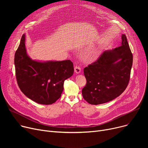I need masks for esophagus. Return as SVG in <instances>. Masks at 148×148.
Instances as JSON below:
<instances>
[{
  "label": "esophagus",
  "mask_w": 148,
  "mask_h": 148,
  "mask_svg": "<svg viewBox=\"0 0 148 148\" xmlns=\"http://www.w3.org/2000/svg\"><path fill=\"white\" fill-rule=\"evenodd\" d=\"M74 71L76 74H79L81 72V68L79 66H75L74 68Z\"/></svg>",
  "instance_id": "1"
}]
</instances>
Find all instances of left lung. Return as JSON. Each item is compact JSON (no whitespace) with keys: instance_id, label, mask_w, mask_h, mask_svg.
<instances>
[{"instance_id":"1","label":"left lung","mask_w":148,"mask_h":148,"mask_svg":"<svg viewBox=\"0 0 148 148\" xmlns=\"http://www.w3.org/2000/svg\"><path fill=\"white\" fill-rule=\"evenodd\" d=\"M133 54L125 35H122L121 45L106 50L97 61L84 69L87 83L82 95L93 105L104 104L119 97L130 80Z\"/></svg>"}]
</instances>
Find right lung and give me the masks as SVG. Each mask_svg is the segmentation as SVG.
I'll return each instance as SVG.
<instances>
[{"label": "right lung", "instance_id": "add662e5", "mask_svg": "<svg viewBox=\"0 0 148 148\" xmlns=\"http://www.w3.org/2000/svg\"><path fill=\"white\" fill-rule=\"evenodd\" d=\"M23 34L15 54L14 64L18 85L27 98L35 103L49 105L60 97L65 80L74 73L73 63L63 61L32 59L26 48Z\"/></svg>", "mask_w": 148, "mask_h": 148}]
</instances>
